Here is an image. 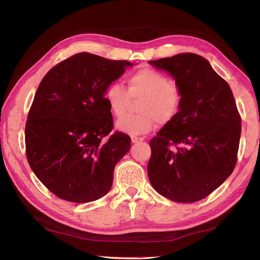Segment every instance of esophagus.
Here are the masks:
<instances>
[{"mask_svg":"<svg viewBox=\"0 0 260 260\" xmlns=\"http://www.w3.org/2000/svg\"><path fill=\"white\" fill-rule=\"evenodd\" d=\"M131 139H132V143H139V142L144 141V139H143V137H139V136H132Z\"/></svg>","mask_w":260,"mask_h":260,"instance_id":"34e87169","label":"esophagus"}]
</instances>
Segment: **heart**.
<instances>
[{
	"mask_svg": "<svg viewBox=\"0 0 260 260\" xmlns=\"http://www.w3.org/2000/svg\"><path fill=\"white\" fill-rule=\"evenodd\" d=\"M107 106L115 117H121L132 99H140L134 115L121 118L116 126L123 133L142 135L150 132L155 121L159 125L171 123L178 116L183 93L170 77L153 68H141L126 79V88L117 82L110 84L104 92Z\"/></svg>",
	"mask_w": 260,
	"mask_h": 260,
	"instance_id": "obj_1",
	"label": "heart"
}]
</instances>
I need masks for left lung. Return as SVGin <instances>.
I'll use <instances>...</instances> for the list:
<instances>
[{"mask_svg": "<svg viewBox=\"0 0 260 260\" xmlns=\"http://www.w3.org/2000/svg\"><path fill=\"white\" fill-rule=\"evenodd\" d=\"M183 93L178 116L150 141L148 179L159 194L192 203L221 185L237 163L241 117L228 82L196 53L148 61Z\"/></svg>", "mask_w": 260, "mask_h": 260, "instance_id": "left-lung-1", "label": "left lung"}]
</instances>
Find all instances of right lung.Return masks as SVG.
<instances>
[{
	"instance_id": "1",
	"label": "right lung",
	"mask_w": 260,
	"mask_h": 260,
	"mask_svg": "<svg viewBox=\"0 0 260 260\" xmlns=\"http://www.w3.org/2000/svg\"><path fill=\"white\" fill-rule=\"evenodd\" d=\"M133 63L80 52L48 71L25 124L30 168L66 201L98 200L110 190L114 168L129 151L131 137L115 131L104 92Z\"/></svg>"
}]
</instances>
